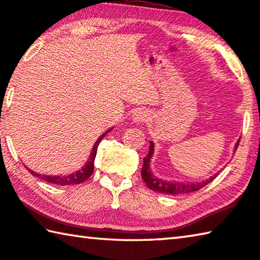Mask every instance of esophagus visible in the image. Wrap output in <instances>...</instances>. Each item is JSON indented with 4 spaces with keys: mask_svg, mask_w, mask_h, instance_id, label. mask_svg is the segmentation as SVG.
<instances>
[{
    "mask_svg": "<svg viewBox=\"0 0 260 260\" xmlns=\"http://www.w3.org/2000/svg\"><path fill=\"white\" fill-rule=\"evenodd\" d=\"M132 118H133L134 122H138V124H142V122L148 120L149 113H148L147 110L138 109L133 112V116H132Z\"/></svg>",
    "mask_w": 260,
    "mask_h": 260,
    "instance_id": "obj_1",
    "label": "esophagus"
}]
</instances>
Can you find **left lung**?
<instances>
[{
	"instance_id": "8db88e82",
	"label": "left lung",
	"mask_w": 260,
	"mask_h": 260,
	"mask_svg": "<svg viewBox=\"0 0 260 260\" xmlns=\"http://www.w3.org/2000/svg\"><path fill=\"white\" fill-rule=\"evenodd\" d=\"M240 140L237 141L235 144V150L237 149V147H239ZM152 153H153V143L150 141V148H149L148 155L143 158V166H142V172H141V174H142L143 181L146 182L148 188L156 192L170 193V195H179V193L197 191L200 190L201 188L206 186L208 183H210L211 181H213L215 177H217V174H215L214 177H211L210 179L205 180L203 182H196V183H175V182L162 181V180L152 177V174L150 172V167H149V165H150V158L152 156Z\"/></svg>"
}]
</instances>
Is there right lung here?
<instances>
[{
	"mask_svg": "<svg viewBox=\"0 0 260 260\" xmlns=\"http://www.w3.org/2000/svg\"><path fill=\"white\" fill-rule=\"evenodd\" d=\"M111 129H109L103 133L102 135L100 136V139L96 141L94 147H93V152L90 153V158L89 160L87 161V164L82 167L81 170H79L78 172L76 173H71L69 175H41V174H38L33 172V171L28 170V172L34 175V177L37 178H40L42 179L43 181L46 182H50V183H55V184H59V186H69V184H78V183H81L83 181H86V180L90 177L91 174L94 172V161H95V157H96V151H98V147L101 141L105 136V134L110 132Z\"/></svg>",
	"mask_w": 260,
	"mask_h": 260,
	"instance_id": "add662e5",
	"label": "right lung"
}]
</instances>
